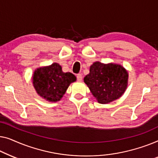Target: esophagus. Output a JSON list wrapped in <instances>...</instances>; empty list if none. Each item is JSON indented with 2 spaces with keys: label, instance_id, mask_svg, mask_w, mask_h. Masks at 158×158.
I'll return each mask as SVG.
<instances>
[{
  "label": "esophagus",
  "instance_id": "obj_1",
  "mask_svg": "<svg viewBox=\"0 0 158 158\" xmlns=\"http://www.w3.org/2000/svg\"><path fill=\"white\" fill-rule=\"evenodd\" d=\"M77 79L79 81H81L82 80V75L81 74H78L77 75Z\"/></svg>",
  "mask_w": 158,
  "mask_h": 158
}]
</instances>
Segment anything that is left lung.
I'll return each mask as SVG.
<instances>
[{
  "label": "left lung",
  "mask_w": 158,
  "mask_h": 158,
  "mask_svg": "<svg viewBox=\"0 0 158 158\" xmlns=\"http://www.w3.org/2000/svg\"><path fill=\"white\" fill-rule=\"evenodd\" d=\"M84 81L97 102L108 104L122 97L128 83V73L123 66L96 61L89 69Z\"/></svg>",
  "instance_id": "left-lung-1"
}]
</instances>
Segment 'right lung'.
I'll return each instance as SVG.
<instances>
[{
    "instance_id": "right-lung-1",
    "label": "right lung",
    "mask_w": 158,
    "mask_h": 158,
    "mask_svg": "<svg viewBox=\"0 0 158 158\" xmlns=\"http://www.w3.org/2000/svg\"><path fill=\"white\" fill-rule=\"evenodd\" d=\"M33 84L37 94L48 102L59 101L71 83L77 80L70 72H62L57 63L38 68L33 74Z\"/></svg>"
}]
</instances>
